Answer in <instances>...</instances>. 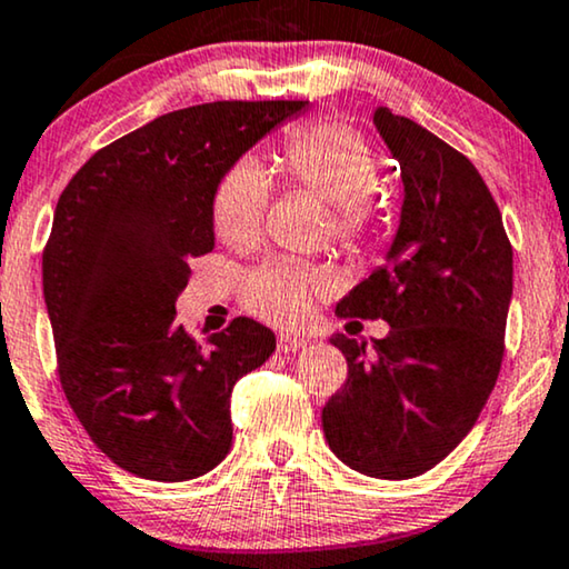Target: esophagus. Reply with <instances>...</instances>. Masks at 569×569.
Here are the masks:
<instances>
[{"label":"esophagus","instance_id":"34e87169","mask_svg":"<svg viewBox=\"0 0 569 569\" xmlns=\"http://www.w3.org/2000/svg\"><path fill=\"white\" fill-rule=\"evenodd\" d=\"M305 347H307V338H299L293 333H280L278 336V351H283V355H293V351H299Z\"/></svg>","mask_w":569,"mask_h":569}]
</instances>
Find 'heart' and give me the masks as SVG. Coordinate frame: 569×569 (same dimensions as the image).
<instances>
[{
    "mask_svg": "<svg viewBox=\"0 0 569 569\" xmlns=\"http://www.w3.org/2000/svg\"><path fill=\"white\" fill-rule=\"evenodd\" d=\"M278 168L291 183L312 191L328 204L330 231L341 243H359L372 231L376 212L368 193L378 183V157L357 128L347 123H312L283 141ZM270 181L257 162L241 160L226 170L212 197L214 233L228 247L243 249L260 239ZM330 289V276L293 262H268L243 286V305L251 315L297 326L312 312L315 299Z\"/></svg>",
    "mask_w": 569,
    "mask_h": 569,
    "instance_id": "heart-1",
    "label": "heart"
}]
</instances>
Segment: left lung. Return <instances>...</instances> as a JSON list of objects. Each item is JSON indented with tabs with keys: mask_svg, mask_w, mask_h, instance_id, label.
<instances>
[{
	"mask_svg": "<svg viewBox=\"0 0 569 569\" xmlns=\"http://www.w3.org/2000/svg\"><path fill=\"white\" fill-rule=\"evenodd\" d=\"M405 183L386 264L338 301L341 318L386 320L372 343L330 338L349 378L322 407L330 451L370 478L436 467L476 426L505 357L512 243L476 164L415 120L378 107Z\"/></svg>",
	"mask_w": 569,
	"mask_h": 569,
	"instance_id": "8db88e82",
	"label": "left lung"
}]
</instances>
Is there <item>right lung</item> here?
<instances>
[{
  "label": "right lung",
  "instance_id": "obj_1",
  "mask_svg": "<svg viewBox=\"0 0 569 569\" xmlns=\"http://www.w3.org/2000/svg\"><path fill=\"white\" fill-rule=\"evenodd\" d=\"M309 102H210L160 114L99 149L57 201L44 301L64 397L114 465L160 483L231 451V391L276 351L236 318L197 341L176 322L191 257L214 247L220 178Z\"/></svg>",
  "mask_w": 569,
  "mask_h": 569
}]
</instances>
